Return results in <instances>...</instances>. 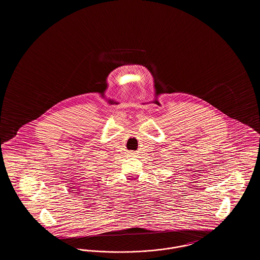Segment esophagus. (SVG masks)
<instances>
[{"label": "esophagus", "instance_id": "34e87169", "mask_svg": "<svg viewBox=\"0 0 260 260\" xmlns=\"http://www.w3.org/2000/svg\"><path fill=\"white\" fill-rule=\"evenodd\" d=\"M134 154H135V153H131V155H132V156H133V155H134Z\"/></svg>", "mask_w": 260, "mask_h": 260}]
</instances>
